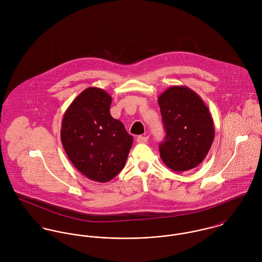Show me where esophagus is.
Here are the masks:
<instances>
[{
  "label": "esophagus",
  "instance_id": "esophagus-1",
  "mask_svg": "<svg viewBox=\"0 0 262 262\" xmlns=\"http://www.w3.org/2000/svg\"><path fill=\"white\" fill-rule=\"evenodd\" d=\"M148 140V136H138L137 137V142L138 143H145Z\"/></svg>",
  "mask_w": 262,
  "mask_h": 262
}]
</instances>
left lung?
Returning <instances> with one entry per match:
<instances>
[{
    "label": "left lung",
    "mask_w": 262,
    "mask_h": 262,
    "mask_svg": "<svg viewBox=\"0 0 262 262\" xmlns=\"http://www.w3.org/2000/svg\"><path fill=\"white\" fill-rule=\"evenodd\" d=\"M166 132L160 157L173 171H187L207 156L215 137L214 122L201 97L185 85H172L158 97Z\"/></svg>",
    "instance_id": "left-lung-1"
}]
</instances>
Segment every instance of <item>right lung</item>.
I'll return each mask as SVG.
<instances>
[{
    "label": "right lung",
    "instance_id": "add662e5",
    "mask_svg": "<svg viewBox=\"0 0 262 262\" xmlns=\"http://www.w3.org/2000/svg\"><path fill=\"white\" fill-rule=\"evenodd\" d=\"M111 96L91 86L70 105L61 122L62 146L75 168L88 179L107 183L125 166L133 143L123 123L110 114Z\"/></svg>",
    "mask_w": 262,
    "mask_h": 262
}]
</instances>
